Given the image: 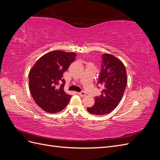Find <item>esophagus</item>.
<instances>
[{
    "mask_svg": "<svg viewBox=\"0 0 160 160\" xmlns=\"http://www.w3.org/2000/svg\"><path fill=\"white\" fill-rule=\"evenodd\" d=\"M78 93L80 96H81V97H84V96H85V92H83V91H82V92H79V93Z\"/></svg>",
    "mask_w": 160,
    "mask_h": 160,
    "instance_id": "1",
    "label": "esophagus"
}]
</instances>
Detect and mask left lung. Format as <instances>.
Wrapping results in <instances>:
<instances>
[{
  "mask_svg": "<svg viewBox=\"0 0 160 160\" xmlns=\"http://www.w3.org/2000/svg\"><path fill=\"white\" fill-rule=\"evenodd\" d=\"M98 85L103 88L95 97V104L88 108L89 113L102 115L109 113L119 103L127 85V73L122 61L113 55L103 54Z\"/></svg>",
  "mask_w": 160,
  "mask_h": 160,
  "instance_id": "left-lung-1",
  "label": "left lung"
}]
</instances>
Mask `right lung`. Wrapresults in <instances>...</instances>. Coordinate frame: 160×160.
I'll list each match as a JSON object with an SVG mask.
<instances>
[{"label":"right lung","mask_w":160,"mask_h":160,"mask_svg":"<svg viewBox=\"0 0 160 160\" xmlns=\"http://www.w3.org/2000/svg\"><path fill=\"white\" fill-rule=\"evenodd\" d=\"M75 57V52L52 51L40 57L31 69L28 81L31 95L46 112H59L69 103L71 95L64 91L62 74ZM59 84H62L60 87Z\"/></svg>","instance_id":"1"}]
</instances>
